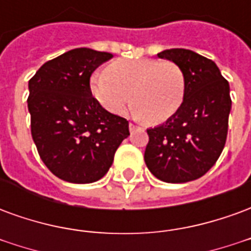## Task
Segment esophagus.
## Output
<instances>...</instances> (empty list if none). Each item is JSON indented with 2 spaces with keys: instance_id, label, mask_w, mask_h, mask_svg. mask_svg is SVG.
Segmentation results:
<instances>
[{
  "instance_id": "34e87169",
  "label": "esophagus",
  "mask_w": 251,
  "mask_h": 251,
  "mask_svg": "<svg viewBox=\"0 0 251 251\" xmlns=\"http://www.w3.org/2000/svg\"><path fill=\"white\" fill-rule=\"evenodd\" d=\"M136 129H137V126L134 125V124H131V122H130V124H129V130L134 131V130H136Z\"/></svg>"
}]
</instances>
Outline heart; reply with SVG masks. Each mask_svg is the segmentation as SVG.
I'll return each mask as SVG.
<instances>
[{"label": "heart", "mask_w": 251, "mask_h": 251, "mask_svg": "<svg viewBox=\"0 0 251 251\" xmlns=\"http://www.w3.org/2000/svg\"><path fill=\"white\" fill-rule=\"evenodd\" d=\"M99 104L120 115L130 102L131 113L151 124L172 118L183 104L185 77L177 64L158 59H124L95 71L88 80Z\"/></svg>", "instance_id": "1"}]
</instances>
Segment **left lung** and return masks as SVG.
Wrapping results in <instances>:
<instances>
[{
    "instance_id": "1",
    "label": "left lung",
    "mask_w": 251,
    "mask_h": 251,
    "mask_svg": "<svg viewBox=\"0 0 251 251\" xmlns=\"http://www.w3.org/2000/svg\"><path fill=\"white\" fill-rule=\"evenodd\" d=\"M180 67L185 95L179 111L164 124L148 129L144 160L165 183H187L201 177L225 148L231 110L230 86L215 63L199 53L172 48L157 53Z\"/></svg>"
}]
</instances>
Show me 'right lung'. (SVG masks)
<instances>
[{
	"instance_id": "1",
	"label": "right lung",
	"mask_w": 251,
	"mask_h": 251,
	"mask_svg": "<svg viewBox=\"0 0 251 251\" xmlns=\"http://www.w3.org/2000/svg\"><path fill=\"white\" fill-rule=\"evenodd\" d=\"M111 53L75 48L44 63L28 83L30 131L43 163L59 179L88 184L102 179L129 122L104 110L90 76Z\"/></svg>"
}]
</instances>
